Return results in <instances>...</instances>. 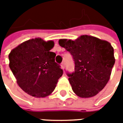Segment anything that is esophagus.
Instances as JSON below:
<instances>
[{"label": "esophagus", "mask_w": 123, "mask_h": 123, "mask_svg": "<svg viewBox=\"0 0 123 123\" xmlns=\"http://www.w3.org/2000/svg\"><path fill=\"white\" fill-rule=\"evenodd\" d=\"M61 67H62V69H63V70H64V68H65V64H64V62L61 64Z\"/></svg>", "instance_id": "esophagus-1"}]
</instances>
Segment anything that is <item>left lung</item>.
Wrapping results in <instances>:
<instances>
[{
    "instance_id": "left-lung-1",
    "label": "left lung",
    "mask_w": 123,
    "mask_h": 123,
    "mask_svg": "<svg viewBox=\"0 0 123 123\" xmlns=\"http://www.w3.org/2000/svg\"><path fill=\"white\" fill-rule=\"evenodd\" d=\"M59 44L73 57L74 72L68 74L73 92L81 98L97 95L110 80L115 63L111 44L96 37L83 35L75 40L61 39Z\"/></svg>"
}]
</instances>
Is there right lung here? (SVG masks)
Segmentation results:
<instances>
[{"label": "right lung", "instance_id": "add662e5", "mask_svg": "<svg viewBox=\"0 0 123 123\" xmlns=\"http://www.w3.org/2000/svg\"><path fill=\"white\" fill-rule=\"evenodd\" d=\"M54 44L37 37L22 42L9 54V66L18 85L32 97H48L63 74L55 62L56 54L50 51Z\"/></svg>", "mask_w": 123, "mask_h": 123}]
</instances>
